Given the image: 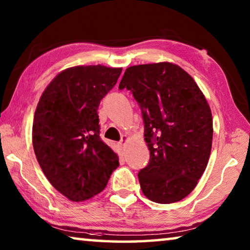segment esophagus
Returning <instances> with one entry per match:
<instances>
[{
  "label": "esophagus",
  "mask_w": 250,
  "mask_h": 250,
  "mask_svg": "<svg viewBox=\"0 0 250 250\" xmlns=\"http://www.w3.org/2000/svg\"><path fill=\"white\" fill-rule=\"evenodd\" d=\"M126 141H128V137H126V135H122L121 140H120V142H119V145L121 146V147L125 145Z\"/></svg>",
  "instance_id": "obj_1"
}]
</instances>
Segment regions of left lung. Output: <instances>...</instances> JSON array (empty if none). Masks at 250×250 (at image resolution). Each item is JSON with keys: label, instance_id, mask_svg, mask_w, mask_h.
<instances>
[{"label": "left lung", "instance_id": "8db88e82", "mask_svg": "<svg viewBox=\"0 0 250 250\" xmlns=\"http://www.w3.org/2000/svg\"><path fill=\"white\" fill-rule=\"evenodd\" d=\"M125 88L142 110L150 151L138 174L143 194L159 204L183 200L208 163L213 118L207 100L191 76L167 62L126 68L119 83Z\"/></svg>", "mask_w": 250, "mask_h": 250}]
</instances>
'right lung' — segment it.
Returning a JSON list of instances; mask_svg holds the SVG:
<instances>
[{
  "label": "right lung",
  "mask_w": 250,
  "mask_h": 250,
  "mask_svg": "<svg viewBox=\"0 0 250 250\" xmlns=\"http://www.w3.org/2000/svg\"><path fill=\"white\" fill-rule=\"evenodd\" d=\"M122 68L75 66L46 87L33 122V147L45 176L73 202L105 188L119 158L101 140L98 107Z\"/></svg>",
  "instance_id": "1"
}]
</instances>
